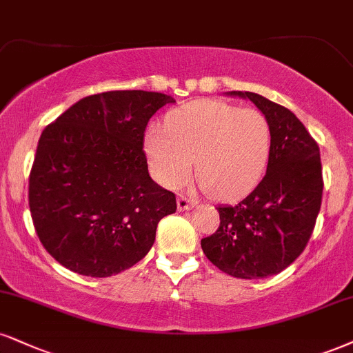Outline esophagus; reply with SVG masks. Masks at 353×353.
Segmentation results:
<instances>
[{
	"label": "esophagus",
	"instance_id": "1",
	"mask_svg": "<svg viewBox=\"0 0 353 353\" xmlns=\"http://www.w3.org/2000/svg\"><path fill=\"white\" fill-rule=\"evenodd\" d=\"M196 206V201L188 196H180L178 198V210L180 211H188L191 208Z\"/></svg>",
	"mask_w": 353,
	"mask_h": 353
}]
</instances>
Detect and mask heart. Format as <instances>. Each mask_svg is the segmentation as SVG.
<instances>
[{"label":"heart","instance_id":"heart-1","mask_svg":"<svg viewBox=\"0 0 353 353\" xmlns=\"http://www.w3.org/2000/svg\"><path fill=\"white\" fill-rule=\"evenodd\" d=\"M147 154L157 178L168 188L188 181L191 162L211 196L230 199L262 180L272 149V129L252 108L201 99L173 110L165 132L147 134Z\"/></svg>","mask_w":353,"mask_h":353}]
</instances>
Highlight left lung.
I'll return each instance as SVG.
<instances>
[{
    "label": "left lung",
    "instance_id": "obj_1",
    "mask_svg": "<svg viewBox=\"0 0 353 353\" xmlns=\"http://www.w3.org/2000/svg\"><path fill=\"white\" fill-rule=\"evenodd\" d=\"M272 129L267 173L236 206H219V228L201 239L204 255L228 275L254 280L276 275L306 249L323 201L319 145L288 108L250 91Z\"/></svg>",
    "mask_w": 353,
    "mask_h": 353
}]
</instances>
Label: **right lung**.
I'll list each match as a JSON object with an SVG mask.
<instances>
[{"label": "right lung", "mask_w": 353, "mask_h": 353, "mask_svg": "<svg viewBox=\"0 0 353 353\" xmlns=\"http://www.w3.org/2000/svg\"><path fill=\"white\" fill-rule=\"evenodd\" d=\"M168 94L86 97L42 130L29 175V210L43 249L65 268L104 278L142 260L175 193L149 175L143 136Z\"/></svg>", "instance_id": "obj_1"}]
</instances>
